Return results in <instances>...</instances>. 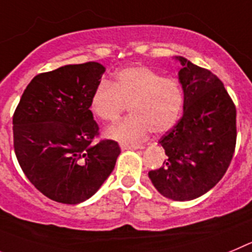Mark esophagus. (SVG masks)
Returning a JSON list of instances; mask_svg holds the SVG:
<instances>
[{
	"mask_svg": "<svg viewBox=\"0 0 252 252\" xmlns=\"http://www.w3.org/2000/svg\"><path fill=\"white\" fill-rule=\"evenodd\" d=\"M121 148L123 149V151H126V149H138L139 148V146H135V144H129V143H122Z\"/></svg>",
	"mask_w": 252,
	"mask_h": 252,
	"instance_id": "34e87169",
	"label": "esophagus"
}]
</instances>
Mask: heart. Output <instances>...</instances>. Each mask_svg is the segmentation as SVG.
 <instances>
[{
    "instance_id": "obj_1",
    "label": "heart",
    "mask_w": 252,
    "mask_h": 252,
    "mask_svg": "<svg viewBox=\"0 0 252 252\" xmlns=\"http://www.w3.org/2000/svg\"><path fill=\"white\" fill-rule=\"evenodd\" d=\"M185 103L181 84L147 66L118 72L114 83L101 80L92 95V110L99 119L118 121L126 106L131 114L106 130L121 142H139L148 135L169 130L177 123Z\"/></svg>"
}]
</instances>
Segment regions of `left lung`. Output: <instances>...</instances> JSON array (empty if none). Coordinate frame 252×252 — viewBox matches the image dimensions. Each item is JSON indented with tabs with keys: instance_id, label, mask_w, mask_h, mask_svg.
Instances as JSON below:
<instances>
[{
	"instance_id": "1",
	"label": "left lung",
	"mask_w": 252,
	"mask_h": 252,
	"mask_svg": "<svg viewBox=\"0 0 252 252\" xmlns=\"http://www.w3.org/2000/svg\"><path fill=\"white\" fill-rule=\"evenodd\" d=\"M176 59L182 65L183 115L159 139L167 159L148 176L164 197L189 201L210 191L227 171L236 147V106L214 72Z\"/></svg>"
}]
</instances>
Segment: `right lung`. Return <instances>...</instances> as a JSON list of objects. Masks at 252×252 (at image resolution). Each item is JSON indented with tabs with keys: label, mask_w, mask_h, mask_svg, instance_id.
Instances as JSON below:
<instances>
[{
	"label": "right lung",
	"mask_w": 252,
	"mask_h": 252,
	"mask_svg": "<svg viewBox=\"0 0 252 252\" xmlns=\"http://www.w3.org/2000/svg\"><path fill=\"white\" fill-rule=\"evenodd\" d=\"M105 67L65 65L27 85L13 113V148L25 176L50 199L76 205L98 191L114 169L118 142L101 139L90 101Z\"/></svg>",
	"instance_id": "1"
}]
</instances>
